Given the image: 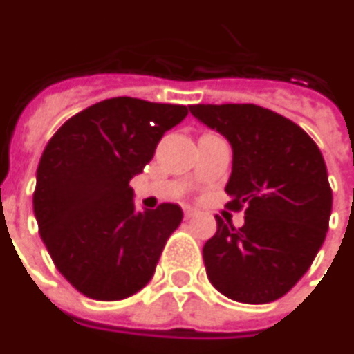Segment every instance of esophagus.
Instances as JSON below:
<instances>
[{
	"label": "esophagus",
	"mask_w": 354,
	"mask_h": 354,
	"mask_svg": "<svg viewBox=\"0 0 354 354\" xmlns=\"http://www.w3.org/2000/svg\"><path fill=\"white\" fill-rule=\"evenodd\" d=\"M196 213H198V212H196V209H193V207H185V209H183V215H185V219H193Z\"/></svg>",
	"instance_id": "34e87169"
}]
</instances>
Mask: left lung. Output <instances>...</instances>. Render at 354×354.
<instances>
[{"label": "left lung", "instance_id": "1", "mask_svg": "<svg viewBox=\"0 0 354 354\" xmlns=\"http://www.w3.org/2000/svg\"><path fill=\"white\" fill-rule=\"evenodd\" d=\"M234 150L226 204L245 209L236 228L217 217L202 256L209 282L232 301L266 304L286 295L319 252L333 212L327 165L312 137L254 104L189 105Z\"/></svg>", "mask_w": 354, "mask_h": 354}]
</instances>
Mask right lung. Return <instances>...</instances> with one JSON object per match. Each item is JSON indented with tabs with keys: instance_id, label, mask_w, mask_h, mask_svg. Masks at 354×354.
<instances>
[{
	"instance_id": "right-lung-1",
	"label": "right lung",
	"mask_w": 354,
	"mask_h": 354,
	"mask_svg": "<svg viewBox=\"0 0 354 354\" xmlns=\"http://www.w3.org/2000/svg\"><path fill=\"white\" fill-rule=\"evenodd\" d=\"M187 113L185 105L109 98L68 118L46 145L35 217L59 273L85 297L122 301L153 277L183 213L169 202L137 213L129 180Z\"/></svg>"
}]
</instances>
